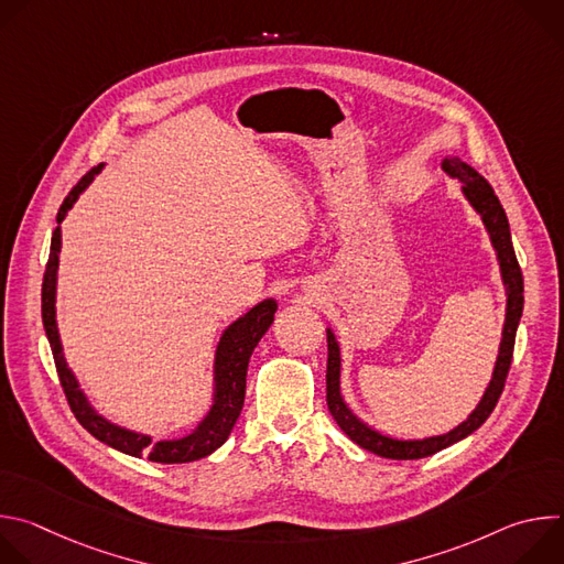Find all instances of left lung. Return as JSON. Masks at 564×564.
Returning <instances> with one entry per match:
<instances>
[{
    "label": "left lung",
    "mask_w": 564,
    "mask_h": 564,
    "mask_svg": "<svg viewBox=\"0 0 564 564\" xmlns=\"http://www.w3.org/2000/svg\"><path fill=\"white\" fill-rule=\"evenodd\" d=\"M442 170L462 183V194L470 203V207L479 214L481 223H485L491 246L496 250L498 263H500V274L502 283L507 290V314H505V328H502V341H500V352L496 359L494 377L481 394L479 404L475 411L453 431L435 437H424V440H394L388 435H381L379 431L370 429L364 424L348 406L341 397V350L335 339V333L328 328V372H326V399H328V409L339 424V429L361 448L388 457V459H420L429 457L464 437L475 433L481 424L489 420L494 413L498 399L505 390V381L511 368L513 359V346H516V333L518 324L522 316L524 307V281H522V270L516 259V250L511 243V229L507 214L494 192V187L481 178L470 165L462 163L457 155H446L442 160Z\"/></svg>",
    "instance_id": "1"
}]
</instances>
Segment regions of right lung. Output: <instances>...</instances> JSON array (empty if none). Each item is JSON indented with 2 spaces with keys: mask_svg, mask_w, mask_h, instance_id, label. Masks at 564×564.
Returning <instances> with one entry per match:
<instances>
[{
  "mask_svg": "<svg viewBox=\"0 0 564 564\" xmlns=\"http://www.w3.org/2000/svg\"><path fill=\"white\" fill-rule=\"evenodd\" d=\"M102 167L105 165L94 167L83 181H79L68 192V196L64 198V203L57 212V227L51 238V254H48L44 283H42V321H44V330H46V337H48V344L53 350L59 383L64 388L66 401H68L75 420L83 424L96 440H100L107 446H111L120 453H127L133 457H147V459L160 462V464H185V462L207 457L209 453H214L218 446L225 444V440L229 437V433L240 415V409H243L248 364H250V357H252L257 344L272 326L276 301L263 299L250 312L238 316L234 324L227 326L225 333L220 335V341L216 346V357H214L212 406L189 435L178 437V440L153 442L144 433L122 429V426L109 422L107 417H102L89 404L87 394L79 390V383L64 359L62 341H59V333H57V318H55L57 265H59V248H62L59 223L64 220L68 209L75 205L77 196L89 187L94 176L102 172Z\"/></svg>",
  "mask_w": 564,
  "mask_h": 564,
  "instance_id": "obj_1",
  "label": "right lung"
}]
</instances>
